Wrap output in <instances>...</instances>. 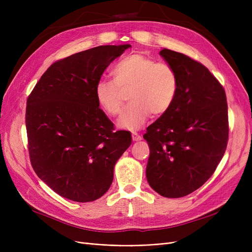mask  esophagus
<instances>
[{"label": "esophagus", "instance_id": "esophagus-1", "mask_svg": "<svg viewBox=\"0 0 252 252\" xmlns=\"http://www.w3.org/2000/svg\"><path fill=\"white\" fill-rule=\"evenodd\" d=\"M131 139H133L134 142H138V141L142 140V137L138 134H133V135H131Z\"/></svg>", "mask_w": 252, "mask_h": 252}]
</instances>
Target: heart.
<instances>
[{
  "label": "heart",
  "mask_w": 252,
  "mask_h": 252,
  "mask_svg": "<svg viewBox=\"0 0 252 252\" xmlns=\"http://www.w3.org/2000/svg\"><path fill=\"white\" fill-rule=\"evenodd\" d=\"M113 81L100 79L95 97L100 107L114 116L122 109V92L128 93L129 104L117 121L118 127L137 130L150 113L160 116L173 105L179 89L177 72L167 63H157L142 54H131L118 61L111 70Z\"/></svg>",
  "instance_id": "1"
}]
</instances>
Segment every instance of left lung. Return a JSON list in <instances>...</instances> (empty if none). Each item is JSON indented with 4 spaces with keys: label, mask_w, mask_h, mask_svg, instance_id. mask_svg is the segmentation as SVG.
<instances>
[{
    "label": "left lung",
    "mask_w": 252,
    "mask_h": 252,
    "mask_svg": "<svg viewBox=\"0 0 252 252\" xmlns=\"http://www.w3.org/2000/svg\"><path fill=\"white\" fill-rule=\"evenodd\" d=\"M159 55L175 69L177 97L147 127L150 187L167 198L186 196L213 176L229 137L226 93L201 63L163 48Z\"/></svg>",
    "instance_id": "8db88e82"
}]
</instances>
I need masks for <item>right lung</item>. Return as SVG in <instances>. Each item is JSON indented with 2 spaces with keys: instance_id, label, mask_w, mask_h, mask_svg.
Here are the masks:
<instances>
[{
  "instance_id": "add662e5",
  "label": "right lung",
  "mask_w": 252,
  "mask_h": 252,
  "mask_svg": "<svg viewBox=\"0 0 252 252\" xmlns=\"http://www.w3.org/2000/svg\"><path fill=\"white\" fill-rule=\"evenodd\" d=\"M128 44L99 46L53 63L28 99L26 131L37 177L60 196L94 201L110 188L129 131H114L99 108L95 87Z\"/></svg>"
}]
</instances>
